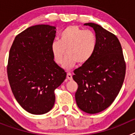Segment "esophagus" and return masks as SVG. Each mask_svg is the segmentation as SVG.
I'll return each mask as SVG.
<instances>
[{
	"label": "esophagus",
	"mask_w": 135,
	"mask_h": 135,
	"mask_svg": "<svg viewBox=\"0 0 135 135\" xmlns=\"http://www.w3.org/2000/svg\"><path fill=\"white\" fill-rule=\"evenodd\" d=\"M67 78L70 80H72V75H71V73L68 72V73L67 74Z\"/></svg>",
	"instance_id": "34e87169"
}]
</instances>
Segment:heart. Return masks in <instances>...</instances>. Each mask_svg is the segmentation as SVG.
<instances>
[{"label": "heart", "instance_id": "heart-1", "mask_svg": "<svg viewBox=\"0 0 135 135\" xmlns=\"http://www.w3.org/2000/svg\"><path fill=\"white\" fill-rule=\"evenodd\" d=\"M97 44L96 34L93 31L70 26L60 34V40H55L51 45V51L55 61L62 64L65 52L64 68L69 70L78 62L84 64L89 61L95 52Z\"/></svg>", "mask_w": 135, "mask_h": 135}]
</instances>
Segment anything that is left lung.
<instances>
[{"instance_id":"left-lung-1","label":"left lung","mask_w":135,"mask_h":135,"mask_svg":"<svg viewBox=\"0 0 135 135\" xmlns=\"http://www.w3.org/2000/svg\"><path fill=\"white\" fill-rule=\"evenodd\" d=\"M95 30V52L89 61L74 70L77 82L75 98L78 108L87 114H97L111 105L123 84L126 64L120 41L103 27L84 23Z\"/></svg>"}]
</instances>
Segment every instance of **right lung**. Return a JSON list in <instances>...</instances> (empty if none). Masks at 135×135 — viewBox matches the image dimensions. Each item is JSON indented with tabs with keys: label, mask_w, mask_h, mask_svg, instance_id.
<instances>
[{
	"label": "right lung",
	"mask_w": 135,
	"mask_h": 135,
	"mask_svg": "<svg viewBox=\"0 0 135 135\" xmlns=\"http://www.w3.org/2000/svg\"><path fill=\"white\" fill-rule=\"evenodd\" d=\"M55 29L31 26L15 37L9 51L7 74L13 94L21 108L35 115L53 108L55 90L66 78L51 51Z\"/></svg>",
	"instance_id": "add662e5"
}]
</instances>
